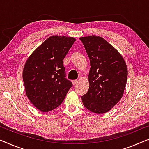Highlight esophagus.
<instances>
[{
  "label": "esophagus",
  "instance_id": "1",
  "mask_svg": "<svg viewBox=\"0 0 149 149\" xmlns=\"http://www.w3.org/2000/svg\"><path fill=\"white\" fill-rule=\"evenodd\" d=\"M77 81H77V79H75V80H72V82L73 84L75 85V84H76L77 83Z\"/></svg>",
  "mask_w": 149,
  "mask_h": 149
}]
</instances>
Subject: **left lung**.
<instances>
[{
	"mask_svg": "<svg viewBox=\"0 0 149 149\" xmlns=\"http://www.w3.org/2000/svg\"><path fill=\"white\" fill-rule=\"evenodd\" d=\"M79 40L91 63L89 89L81 96L83 104L95 113H105L122 98L127 77L126 63L116 48L102 37L93 35Z\"/></svg>",
	"mask_w": 149,
	"mask_h": 149,
	"instance_id": "obj_1",
	"label": "left lung"
}]
</instances>
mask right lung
Returning <instances> with one entry per match:
<instances>
[{"label":"right lung","instance_id":"1","mask_svg":"<svg viewBox=\"0 0 149 149\" xmlns=\"http://www.w3.org/2000/svg\"><path fill=\"white\" fill-rule=\"evenodd\" d=\"M75 41L74 37L51 36L30 54L23 70L29 100L42 112L58 107L72 86L65 77V56Z\"/></svg>","mask_w":149,"mask_h":149}]
</instances>
